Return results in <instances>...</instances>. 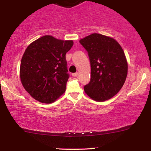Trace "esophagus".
<instances>
[{"mask_svg":"<svg viewBox=\"0 0 151 151\" xmlns=\"http://www.w3.org/2000/svg\"><path fill=\"white\" fill-rule=\"evenodd\" d=\"M77 75H78V73H77V72H75V73H73V74H72V76H73V77H77Z\"/></svg>","mask_w":151,"mask_h":151,"instance_id":"1","label":"esophagus"}]
</instances>
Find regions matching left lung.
Returning <instances> with one entry per match:
<instances>
[{"instance_id": "obj_1", "label": "left lung", "mask_w": 151, "mask_h": 151, "mask_svg": "<svg viewBox=\"0 0 151 151\" xmlns=\"http://www.w3.org/2000/svg\"><path fill=\"white\" fill-rule=\"evenodd\" d=\"M88 52L91 64V79L84 91L96 101L110 99L120 91L128 74L126 58L114 38L93 33L79 40Z\"/></svg>"}]
</instances>
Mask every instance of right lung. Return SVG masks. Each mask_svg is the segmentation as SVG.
<instances>
[{"label": "right lung", "instance_id": "right-lung-1", "mask_svg": "<svg viewBox=\"0 0 151 151\" xmlns=\"http://www.w3.org/2000/svg\"><path fill=\"white\" fill-rule=\"evenodd\" d=\"M72 40L45 35L30 43L20 62V81L34 99L50 104L65 93L69 79L66 53Z\"/></svg>", "mask_w": 151, "mask_h": 151}]
</instances>
